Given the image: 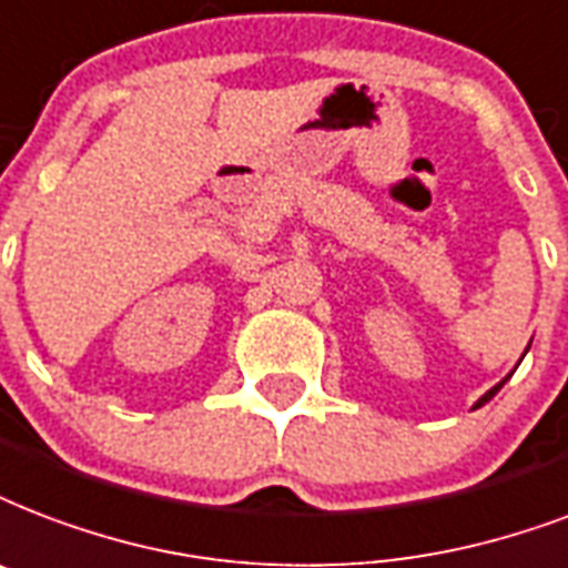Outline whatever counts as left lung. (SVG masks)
Wrapping results in <instances>:
<instances>
[{
	"label": "left lung",
	"mask_w": 568,
	"mask_h": 568,
	"mask_svg": "<svg viewBox=\"0 0 568 568\" xmlns=\"http://www.w3.org/2000/svg\"><path fill=\"white\" fill-rule=\"evenodd\" d=\"M527 348H530V345H527ZM527 354V352H525ZM506 378H509V375H506ZM506 378L504 381H500V384H495V387H491V389H488V393H486V396H483V399H479V402H476V405H474V408H479V405H486V402L488 399H491V396H495V393H497V389H500V387H504V384H506Z\"/></svg>",
	"instance_id": "8db88e82"
}]
</instances>
